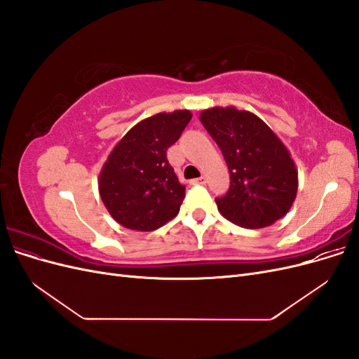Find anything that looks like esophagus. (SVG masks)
Instances as JSON below:
<instances>
[{"mask_svg": "<svg viewBox=\"0 0 359 359\" xmlns=\"http://www.w3.org/2000/svg\"><path fill=\"white\" fill-rule=\"evenodd\" d=\"M191 184H199V186H205V184H206V177H199L196 180H193Z\"/></svg>", "mask_w": 359, "mask_h": 359, "instance_id": "esophagus-1", "label": "esophagus"}]
</instances>
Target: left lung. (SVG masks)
<instances>
[{
	"mask_svg": "<svg viewBox=\"0 0 359 359\" xmlns=\"http://www.w3.org/2000/svg\"><path fill=\"white\" fill-rule=\"evenodd\" d=\"M201 121L220 147L231 173L229 191L215 199L224 219L260 229L286 215L297 198L298 169L273 128L235 106L203 109Z\"/></svg>",
	"mask_w": 359,
	"mask_h": 359,
	"instance_id": "8db88e82",
	"label": "left lung"
}]
</instances>
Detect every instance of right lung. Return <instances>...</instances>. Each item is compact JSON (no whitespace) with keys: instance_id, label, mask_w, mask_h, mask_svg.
<instances>
[{"instance_id":"1","label":"right lung","mask_w":359,"mask_h":359,"mask_svg":"<svg viewBox=\"0 0 359 359\" xmlns=\"http://www.w3.org/2000/svg\"><path fill=\"white\" fill-rule=\"evenodd\" d=\"M189 109L160 112L133 126L99 173V193L111 217L127 229L151 232L180 212L186 187L168 161V149L190 123Z\"/></svg>"}]
</instances>
